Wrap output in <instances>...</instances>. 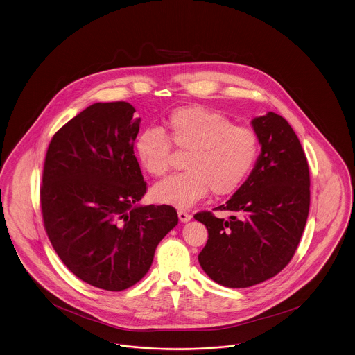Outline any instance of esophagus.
<instances>
[{
    "instance_id": "obj_1",
    "label": "esophagus",
    "mask_w": 355,
    "mask_h": 355,
    "mask_svg": "<svg viewBox=\"0 0 355 355\" xmlns=\"http://www.w3.org/2000/svg\"><path fill=\"white\" fill-rule=\"evenodd\" d=\"M178 218H180V220H181L182 223H186V222H189V220L191 219V215L189 213H186L184 210H178Z\"/></svg>"
}]
</instances>
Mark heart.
Returning <instances> with one entry per match:
<instances>
[{"instance_id":"obj_1","label":"heart","mask_w":355,"mask_h":355,"mask_svg":"<svg viewBox=\"0 0 355 355\" xmlns=\"http://www.w3.org/2000/svg\"><path fill=\"white\" fill-rule=\"evenodd\" d=\"M171 144L187 152L186 171L155 186L152 197L178 209H189L209 190L218 197L236 191L259 153L255 130L202 107L178 108L165 120V132L148 128L137 136L136 153L150 175L164 177L171 169Z\"/></svg>"}]
</instances>
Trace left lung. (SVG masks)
<instances>
[{
    "label": "left lung",
    "instance_id": "1",
    "mask_svg": "<svg viewBox=\"0 0 355 355\" xmlns=\"http://www.w3.org/2000/svg\"><path fill=\"white\" fill-rule=\"evenodd\" d=\"M261 153L245 182L215 210L194 218L209 231L199 264L215 283L248 288L276 276L297 250L309 214V166L295 130L280 114L251 121Z\"/></svg>",
    "mask_w": 355,
    "mask_h": 355
}]
</instances>
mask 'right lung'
<instances>
[{
	"label": "right lung",
	"mask_w": 355,
	"mask_h": 355,
	"mask_svg": "<svg viewBox=\"0 0 355 355\" xmlns=\"http://www.w3.org/2000/svg\"><path fill=\"white\" fill-rule=\"evenodd\" d=\"M135 112L125 101L87 107L53 136L43 166V225L55 252L78 279L112 292L141 280L178 223L171 206L139 205L146 182Z\"/></svg>",
	"instance_id": "right-lung-1"
}]
</instances>
